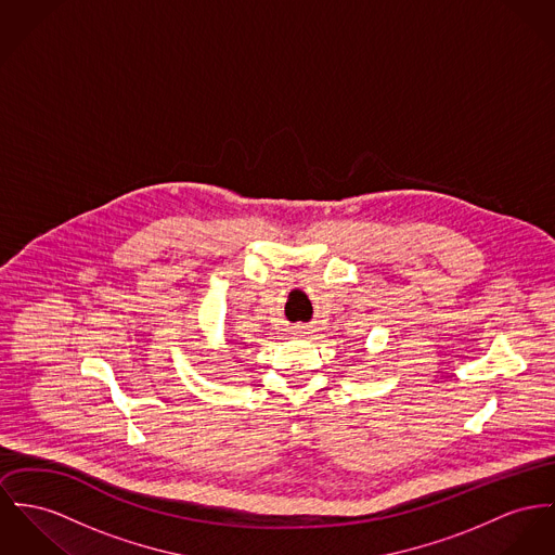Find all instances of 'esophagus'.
<instances>
[{
  "label": "esophagus",
  "instance_id": "esophagus-1",
  "mask_svg": "<svg viewBox=\"0 0 555 555\" xmlns=\"http://www.w3.org/2000/svg\"><path fill=\"white\" fill-rule=\"evenodd\" d=\"M294 334H308V332H306L304 327H296V330H294Z\"/></svg>",
  "mask_w": 555,
  "mask_h": 555
}]
</instances>
